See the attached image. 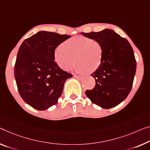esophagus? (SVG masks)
I'll use <instances>...</instances> for the list:
<instances>
[{
	"label": "esophagus",
	"mask_w": 150,
	"mask_h": 150,
	"mask_svg": "<svg viewBox=\"0 0 150 150\" xmlns=\"http://www.w3.org/2000/svg\"><path fill=\"white\" fill-rule=\"evenodd\" d=\"M74 76L76 78H77L78 80H82L83 77L82 76H78V75H74Z\"/></svg>",
	"instance_id": "1"
}]
</instances>
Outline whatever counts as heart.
<instances>
[{"instance_id": "heart-1", "label": "heart", "mask_w": 150, "mask_h": 150, "mask_svg": "<svg viewBox=\"0 0 150 150\" xmlns=\"http://www.w3.org/2000/svg\"><path fill=\"white\" fill-rule=\"evenodd\" d=\"M103 47L98 41L77 36L64 41L54 50V59L59 67L68 71L75 62L74 70L79 73H92L102 63Z\"/></svg>"}]
</instances>
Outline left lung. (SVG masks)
Returning a JSON list of instances; mask_svg holds the SVG:
<instances>
[{
  "label": "left lung",
  "instance_id": "8db88e82",
  "mask_svg": "<svg viewBox=\"0 0 150 150\" xmlns=\"http://www.w3.org/2000/svg\"><path fill=\"white\" fill-rule=\"evenodd\" d=\"M81 33L98 41L103 47L102 63L91 74L95 79V86L85 94L103 109L116 107L127 98L133 86L136 71L133 48L125 38L111 29Z\"/></svg>",
  "mask_w": 150,
  "mask_h": 150
}]
</instances>
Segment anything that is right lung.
I'll list each match as a JSON object with an SVG mask.
<instances>
[{
  "label": "right lung",
  "instance_id": "obj_1",
  "mask_svg": "<svg viewBox=\"0 0 150 150\" xmlns=\"http://www.w3.org/2000/svg\"><path fill=\"white\" fill-rule=\"evenodd\" d=\"M70 35L39 31L21 45L15 65L18 91L27 104L39 110L56 105L71 74L54 61V50Z\"/></svg>",
  "mask_w": 150,
  "mask_h": 150
}]
</instances>
